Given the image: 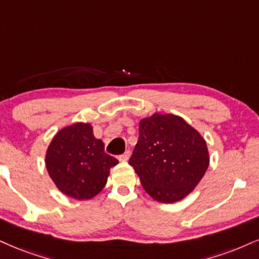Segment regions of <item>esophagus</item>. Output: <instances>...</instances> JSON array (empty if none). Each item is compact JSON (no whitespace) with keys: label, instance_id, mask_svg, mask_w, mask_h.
Masks as SVG:
<instances>
[{"label":"esophagus","instance_id":"obj_1","mask_svg":"<svg viewBox=\"0 0 259 259\" xmlns=\"http://www.w3.org/2000/svg\"><path fill=\"white\" fill-rule=\"evenodd\" d=\"M130 156H131V151L130 150H126V151H124V154L119 156V159L120 161H127V159L130 158Z\"/></svg>","mask_w":259,"mask_h":259}]
</instances>
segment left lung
Listing matches in <instances>:
<instances>
[{
    "label": "left lung",
    "mask_w": 259,
    "mask_h": 259,
    "mask_svg": "<svg viewBox=\"0 0 259 259\" xmlns=\"http://www.w3.org/2000/svg\"><path fill=\"white\" fill-rule=\"evenodd\" d=\"M128 163L155 200L174 203L192 192L209 165L202 136L175 115L154 114L139 122Z\"/></svg>",
    "instance_id": "left-lung-1"
}]
</instances>
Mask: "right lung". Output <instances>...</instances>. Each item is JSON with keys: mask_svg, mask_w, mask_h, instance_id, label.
Masks as SVG:
<instances>
[{"mask_svg": "<svg viewBox=\"0 0 259 259\" xmlns=\"http://www.w3.org/2000/svg\"><path fill=\"white\" fill-rule=\"evenodd\" d=\"M117 163L116 158L105 154L104 143L95 138L91 124L81 122L60 131L46 156L48 173L57 188L80 200L100 193L110 168Z\"/></svg>", "mask_w": 259, "mask_h": 259, "instance_id": "add662e5", "label": "right lung"}]
</instances>
